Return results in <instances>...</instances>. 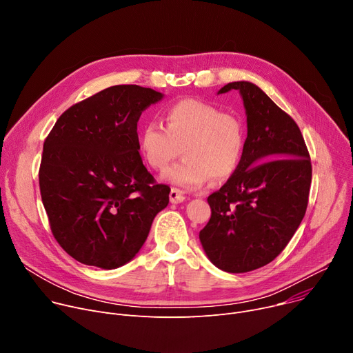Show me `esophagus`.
<instances>
[{"mask_svg": "<svg viewBox=\"0 0 353 353\" xmlns=\"http://www.w3.org/2000/svg\"><path fill=\"white\" fill-rule=\"evenodd\" d=\"M169 197H170V201H172L173 204H179V203H183V201L185 200L184 191L180 190V188H176V187H173V188L170 190Z\"/></svg>", "mask_w": 353, "mask_h": 353, "instance_id": "1", "label": "esophagus"}]
</instances>
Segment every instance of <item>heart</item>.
<instances>
[{
	"label": "heart",
	"instance_id": "heart-1",
	"mask_svg": "<svg viewBox=\"0 0 353 353\" xmlns=\"http://www.w3.org/2000/svg\"><path fill=\"white\" fill-rule=\"evenodd\" d=\"M165 126L143 125L139 145L146 163L165 170L183 148L184 159L163 173L176 185L196 188L211 180L231 177L242 159L245 128L242 121L199 100H181L165 114Z\"/></svg>",
	"mask_w": 353,
	"mask_h": 353
}]
</instances>
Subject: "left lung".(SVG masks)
Masks as SVG:
<instances>
[{
    "mask_svg": "<svg viewBox=\"0 0 353 353\" xmlns=\"http://www.w3.org/2000/svg\"><path fill=\"white\" fill-rule=\"evenodd\" d=\"M248 137L236 172L207 201L211 218L200 231L208 259L228 273L270 263L293 238L305 215L311 160L300 128L253 83L234 81Z\"/></svg>",
    "mask_w": 353,
    "mask_h": 353,
    "instance_id": "obj_1",
    "label": "left lung"
}]
</instances>
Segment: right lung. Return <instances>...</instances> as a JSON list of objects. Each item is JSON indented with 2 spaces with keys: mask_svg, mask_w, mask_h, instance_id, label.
<instances>
[{
  "mask_svg": "<svg viewBox=\"0 0 353 353\" xmlns=\"http://www.w3.org/2000/svg\"><path fill=\"white\" fill-rule=\"evenodd\" d=\"M163 94L122 84L63 112L45 139L39 187L50 230L73 259L117 269L135 258L170 187L139 154L138 121Z\"/></svg>",
  "mask_w": 353,
  "mask_h": 353,
  "instance_id": "obj_1",
  "label": "right lung"
}]
</instances>
